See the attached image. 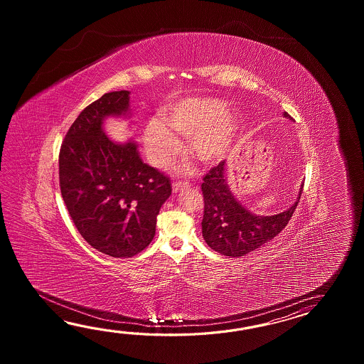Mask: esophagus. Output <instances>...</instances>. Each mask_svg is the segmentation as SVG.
<instances>
[{"mask_svg": "<svg viewBox=\"0 0 364 364\" xmlns=\"http://www.w3.org/2000/svg\"><path fill=\"white\" fill-rule=\"evenodd\" d=\"M190 187V183L188 182H176V183H173V191L177 193L179 191H183L186 188H188Z\"/></svg>", "mask_w": 364, "mask_h": 364, "instance_id": "34e87169", "label": "esophagus"}]
</instances>
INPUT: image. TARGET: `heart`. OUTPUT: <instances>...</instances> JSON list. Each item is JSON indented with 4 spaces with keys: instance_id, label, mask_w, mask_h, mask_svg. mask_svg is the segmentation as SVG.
<instances>
[{
    "instance_id": "b5f03b06",
    "label": "heart",
    "mask_w": 364,
    "mask_h": 364,
    "mask_svg": "<svg viewBox=\"0 0 364 364\" xmlns=\"http://www.w3.org/2000/svg\"><path fill=\"white\" fill-rule=\"evenodd\" d=\"M165 122L186 138L192 136L190 152L198 161L215 165L223 161L232 148L240 114L229 112L226 101L191 97L176 104L165 117ZM167 127L155 118L144 130L148 156L159 166L171 163L181 148L177 136Z\"/></svg>"
}]
</instances>
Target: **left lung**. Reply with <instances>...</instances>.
I'll use <instances>...</instances> for the list:
<instances>
[{
	"instance_id": "left-lung-1",
	"label": "left lung",
	"mask_w": 364,
	"mask_h": 364,
	"mask_svg": "<svg viewBox=\"0 0 364 364\" xmlns=\"http://www.w3.org/2000/svg\"><path fill=\"white\" fill-rule=\"evenodd\" d=\"M284 117L291 118L287 112ZM302 190L303 183L290 208L277 215L259 216L237 200L226 181V161H221L205 174L201 183L204 196L203 238L209 247L221 255H247L273 240L287 226L301 199Z\"/></svg>"
}]
</instances>
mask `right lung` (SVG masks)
Masks as SVG:
<instances>
[{
	"label": "right lung",
	"instance_id": "obj_1",
	"mask_svg": "<svg viewBox=\"0 0 364 364\" xmlns=\"http://www.w3.org/2000/svg\"><path fill=\"white\" fill-rule=\"evenodd\" d=\"M130 92L102 95L77 116L60 151V186L77 232L105 255L132 257L152 242L171 181L143 163L134 140L108 138L109 117L130 118Z\"/></svg>",
	"mask_w": 364,
	"mask_h": 364
}]
</instances>
